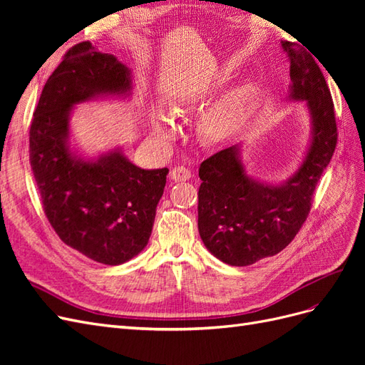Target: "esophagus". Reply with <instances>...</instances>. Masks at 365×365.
Returning <instances> with one entry per match:
<instances>
[{
	"mask_svg": "<svg viewBox=\"0 0 365 365\" xmlns=\"http://www.w3.org/2000/svg\"><path fill=\"white\" fill-rule=\"evenodd\" d=\"M190 170L184 168V165H176V168L170 170V178L173 181H187L190 178Z\"/></svg>",
	"mask_w": 365,
	"mask_h": 365,
	"instance_id": "34e87169",
	"label": "esophagus"
}]
</instances>
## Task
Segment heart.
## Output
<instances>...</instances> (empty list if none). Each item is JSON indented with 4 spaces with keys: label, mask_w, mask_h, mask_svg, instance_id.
<instances>
[{
    "label": "heart",
    "mask_w": 365,
    "mask_h": 365,
    "mask_svg": "<svg viewBox=\"0 0 365 365\" xmlns=\"http://www.w3.org/2000/svg\"><path fill=\"white\" fill-rule=\"evenodd\" d=\"M245 103V93L242 90H235L228 93L222 101L217 102L208 114L204 117L202 130L204 134L212 140L224 138L228 132L236 126L242 115V109ZM176 113H182L176 109ZM149 120L153 129V134L163 140H169L176 134V125L168 113L160 108H152L149 113Z\"/></svg>",
    "instance_id": "heart-1"
}]
</instances>
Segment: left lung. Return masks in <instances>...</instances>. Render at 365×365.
Segmentation results:
<instances>
[{
    "instance_id": "obj_1",
    "label": "left lung",
    "mask_w": 365,
    "mask_h": 365,
    "mask_svg": "<svg viewBox=\"0 0 365 365\" xmlns=\"http://www.w3.org/2000/svg\"><path fill=\"white\" fill-rule=\"evenodd\" d=\"M289 56L292 101H303L312 120L307 155L279 185L245 173L239 146L216 152L200 168L197 230L207 250L233 267H247L288 247L311 212L315 187L336 148L332 96L315 59L298 43L283 41Z\"/></svg>"
}]
</instances>
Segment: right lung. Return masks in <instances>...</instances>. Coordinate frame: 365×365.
Returning <instances> with one entry per match:
<instances>
[{"label": "right lung", "mask_w": 365, "mask_h": 365, "mask_svg": "<svg viewBox=\"0 0 365 365\" xmlns=\"http://www.w3.org/2000/svg\"><path fill=\"white\" fill-rule=\"evenodd\" d=\"M130 71L91 42L71 47L43 86L30 125V164L48 222L65 245L103 264H120L148 245L169 169L145 170L118 149L83 160L70 150L76 103L129 96Z\"/></svg>", "instance_id": "obj_1"}]
</instances>
